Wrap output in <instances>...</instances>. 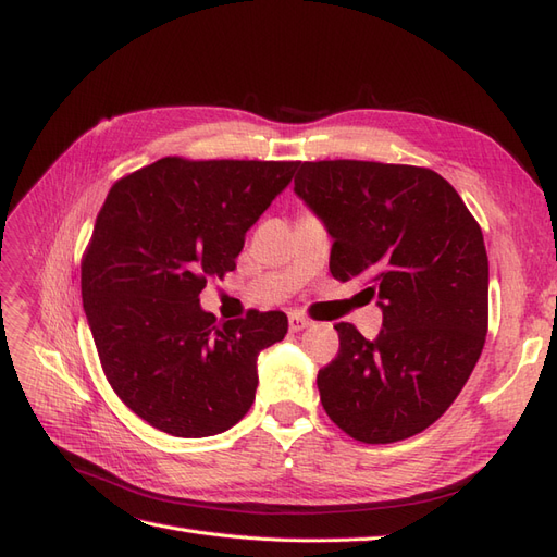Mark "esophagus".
<instances>
[{
    "label": "esophagus",
    "instance_id": "34e87169",
    "mask_svg": "<svg viewBox=\"0 0 557 557\" xmlns=\"http://www.w3.org/2000/svg\"><path fill=\"white\" fill-rule=\"evenodd\" d=\"M288 325H290V332H301L305 327H309V320L301 315V313H297V311H293L290 315H288Z\"/></svg>",
    "mask_w": 557,
    "mask_h": 557
}]
</instances>
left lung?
I'll use <instances>...</instances> for the list:
<instances>
[{"label": "left lung", "instance_id": "obj_1", "mask_svg": "<svg viewBox=\"0 0 557 557\" xmlns=\"http://www.w3.org/2000/svg\"><path fill=\"white\" fill-rule=\"evenodd\" d=\"M295 193L332 237L334 278L379 297L376 339L336 323L339 356L318 372L327 416L362 444L430 428L474 372L487 332L483 232L432 170L362 160L305 162Z\"/></svg>", "mask_w": 557, "mask_h": 557}]
</instances>
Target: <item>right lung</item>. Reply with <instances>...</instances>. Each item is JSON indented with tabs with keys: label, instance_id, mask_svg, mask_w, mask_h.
<instances>
[{
	"label": "right lung",
	"instance_id": "obj_1",
	"mask_svg": "<svg viewBox=\"0 0 557 557\" xmlns=\"http://www.w3.org/2000/svg\"><path fill=\"white\" fill-rule=\"evenodd\" d=\"M297 164L162 158L109 190L81 264L83 309L111 387L148 425L199 440L248 413L260 350L283 339L288 315L215 325L199 293L237 267Z\"/></svg>",
	"mask_w": 557,
	"mask_h": 557
}]
</instances>
